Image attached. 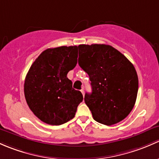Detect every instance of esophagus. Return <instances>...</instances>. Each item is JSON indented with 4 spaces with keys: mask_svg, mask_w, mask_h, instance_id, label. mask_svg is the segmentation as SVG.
<instances>
[{
    "mask_svg": "<svg viewBox=\"0 0 159 159\" xmlns=\"http://www.w3.org/2000/svg\"><path fill=\"white\" fill-rule=\"evenodd\" d=\"M81 93H82V94H83V96H84V94H85L84 89H81Z\"/></svg>",
    "mask_w": 159,
    "mask_h": 159,
    "instance_id": "obj_1",
    "label": "esophagus"
}]
</instances>
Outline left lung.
<instances>
[{
  "label": "left lung",
  "mask_w": 159,
  "mask_h": 159,
  "mask_svg": "<svg viewBox=\"0 0 159 159\" xmlns=\"http://www.w3.org/2000/svg\"><path fill=\"white\" fill-rule=\"evenodd\" d=\"M79 65L89 75L92 93L84 100L93 119L111 125L123 120L135 103L139 79L133 64L110 45L81 44Z\"/></svg>",
  "instance_id": "left-lung-1"
}]
</instances>
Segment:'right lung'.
<instances>
[{
  "label": "right lung",
  "mask_w": 159,
  "mask_h": 159,
  "mask_svg": "<svg viewBox=\"0 0 159 159\" xmlns=\"http://www.w3.org/2000/svg\"><path fill=\"white\" fill-rule=\"evenodd\" d=\"M77 46L47 49L31 65L24 82V96L30 110L45 123L60 125L73 119L83 101L67 73L77 63Z\"/></svg>",
  "instance_id": "obj_1"
}]
</instances>
